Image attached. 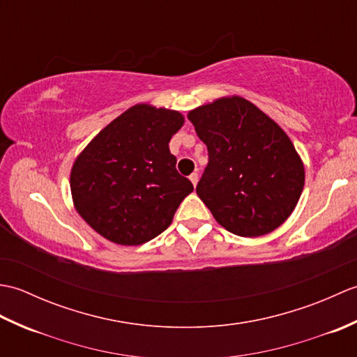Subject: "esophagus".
<instances>
[{
	"instance_id": "esophagus-1",
	"label": "esophagus",
	"mask_w": 357,
	"mask_h": 357,
	"mask_svg": "<svg viewBox=\"0 0 357 357\" xmlns=\"http://www.w3.org/2000/svg\"><path fill=\"white\" fill-rule=\"evenodd\" d=\"M188 179H190L192 184L196 187V184H198V173H192L190 176H188Z\"/></svg>"
}]
</instances>
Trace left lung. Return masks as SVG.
I'll use <instances>...</instances> for the list:
<instances>
[{
	"label": "left lung",
	"instance_id": "1",
	"mask_svg": "<svg viewBox=\"0 0 357 357\" xmlns=\"http://www.w3.org/2000/svg\"><path fill=\"white\" fill-rule=\"evenodd\" d=\"M187 116L208 150L196 193L218 224L242 238L282 225L304 190L305 167L280 126L238 95L202 104Z\"/></svg>",
	"mask_w": 357,
	"mask_h": 357
}]
</instances>
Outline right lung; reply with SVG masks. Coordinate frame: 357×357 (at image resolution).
I'll use <instances>...</instances> for the list:
<instances>
[{"label": "right lung", "instance_id": "obj_1", "mask_svg": "<svg viewBox=\"0 0 357 357\" xmlns=\"http://www.w3.org/2000/svg\"><path fill=\"white\" fill-rule=\"evenodd\" d=\"M183 113L135 104L105 126L75 159L70 192L78 215L102 238L141 245L162 233L193 192L176 172L172 136Z\"/></svg>", "mask_w": 357, "mask_h": 357}]
</instances>
